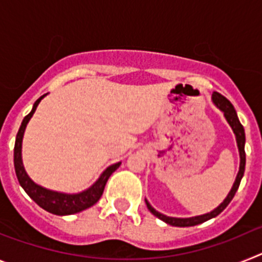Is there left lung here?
<instances>
[{
  "label": "left lung",
  "mask_w": 262,
  "mask_h": 262,
  "mask_svg": "<svg viewBox=\"0 0 262 262\" xmlns=\"http://www.w3.org/2000/svg\"><path fill=\"white\" fill-rule=\"evenodd\" d=\"M212 102L214 105L216 106L219 110L222 111L224 114V118L228 122V124L231 126L232 128L233 134H235V138H236V144H237V149H239V155H240V166H239V172H237V176L235 178V182H233L232 187H231L230 193L227 194V196L224 198L223 202L221 205L215 207L212 211L207 212V214H203V215H196V216H191V217H174V216H166V215L161 214V212L156 211L151 206V203L148 202L145 200V203H147V207L148 210L157 216L159 219H161L163 222L165 223L170 224V226H174V227H191V226H196V224H201L206 221H210L212 217L217 216V215L221 214L224 209H226L228 203L232 201V198L235 196V193L239 189V185L240 181H242L243 176H244V170H245V151H244V145H245V133H244V127L242 126L240 123L239 118H237V114H236V110L235 107L232 106V103L223 97L222 94H219L217 92H214L212 93Z\"/></svg>",
  "instance_id": "8db88e82"
}]
</instances>
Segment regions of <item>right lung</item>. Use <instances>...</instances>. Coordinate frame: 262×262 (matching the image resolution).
I'll return each instance as SVG.
<instances>
[{"instance_id":"right-lung-1","label":"right lung","mask_w":262,"mask_h":262,"mask_svg":"<svg viewBox=\"0 0 262 262\" xmlns=\"http://www.w3.org/2000/svg\"><path fill=\"white\" fill-rule=\"evenodd\" d=\"M45 96H41L38 98L32 106V110L30 111L26 117L23 118L22 124H20L19 129H18L17 138H15V145H14V168H15V174H17L18 181H19L20 186L25 189L29 196L34 202L38 203L41 209H45L46 211L51 212L55 215H72L77 214L80 211L89 209L93 205H96L99 201V198L102 196L103 189L106 186L108 177L119 168L120 163L113 164V165L107 166L102 172V174L99 176L98 180L94 182L90 187H88L86 190H82L80 193H61V191H55L43 187L34 182L31 178L27 174L26 169L23 166L22 161V142L23 135H25V129H26L27 123L32 118L34 113H35L36 107H38L39 102L45 98Z\"/></svg>"}]
</instances>
